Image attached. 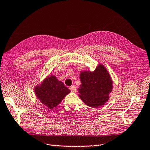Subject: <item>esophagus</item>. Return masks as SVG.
<instances>
[{
  "label": "esophagus",
  "mask_w": 150,
  "mask_h": 150,
  "mask_svg": "<svg viewBox=\"0 0 150 150\" xmlns=\"http://www.w3.org/2000/svg\"><path fill=\"white\" fill-rule=\"evenodd\" d=\"M69 89H70L72 92H76V88L75 85H73L70 87H69Z\"/></svg>",
  "instance_id": "34e87169"
}]
</instances>
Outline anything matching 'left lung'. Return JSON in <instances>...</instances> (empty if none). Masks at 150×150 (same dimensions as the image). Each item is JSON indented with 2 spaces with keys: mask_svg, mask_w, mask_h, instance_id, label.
I'll list each match as a JSON object with an SVG mask.
<instances>
[{
  "mask_svg": "<svg viewBox=\"0 0 150 150\" xmlns=\"http://www.w3.org/2000/svg\"><path fill=\"white\" fill-rule=\"evenodd\" d=\"M79 97L87 105L96 108L104 105L109 100L112 89V81L106 68L98 64L94 71H82Z\"/></svg>",
  "mask_w": 150,
  "mask_h": 150,
  "instance_id": "1",
  "label": "left lung"
}]
</instances>
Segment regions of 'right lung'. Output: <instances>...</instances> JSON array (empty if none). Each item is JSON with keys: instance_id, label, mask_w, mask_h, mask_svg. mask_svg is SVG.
Segmentation results:
<instances>
[{"instance_id": "add662e5", "label": "right lung", "mask_w": 150, "mask_h": 150, "mask_svg": "<svg viewBox=\"0 0 150 150\" xmlns=\"http://www.w3.org/2000/svg\"><path fill=\"white\" fill-rule=\"evenodd\" d=\"M37 98L50 109L58 105L66 95L70 93L63 82L59 81L54 75L48 76L34 89Z\"/></svg>"}]
</instances>
